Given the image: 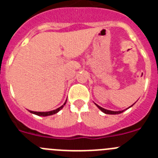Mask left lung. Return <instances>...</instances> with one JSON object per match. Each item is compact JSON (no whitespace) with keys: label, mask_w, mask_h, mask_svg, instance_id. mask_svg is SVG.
I'll return each instance as SVG.
<instances>
[{"label":"left lung","mask_w":158,"mask_h":158,"mask_svg":"<svg viewBox=\"0 0 158 158\" xmlns=\"http://www.w3.org/2000/svg\"><path fill=\"white\" fill-rule=\"evenodd\" d=\"M96 105L97 106V107H98L99 109L100 110V111H102L104 113H105V114H108V115H117V114H120V113L123 112L125 110H123V111H110V110H107V109H104V108H103V107H101L100 106L97 105V104H96ZM132 106V105H131ZM129 108V107H128Z\"/></svg>","instance_id":"1"}]
</instances>
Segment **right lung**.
I'll list each match as a JSON object with an SVG mask.
<instances>
[{"instance_id": "right-lung-1", "label": "right lung", "mask_w": 158, "mask_h": 158, "mask_svg": "<svg viewBox=\"0 0 158 158\" xmlns=\"http://www.w3.org/2000/svg\"><path fill=\"white\" fill-rule=\"evenodd\" d=\"M66 100H65V104H64L63 105L61 106V107H58V108H57V109L53 110V111H45V112H41V111H30L31 113H33V114H35V115H40V116H48V115H54V114H56V113H58L60 110L62 109V107H64V105L65 104V103H66Z\"/></svg>"}]
</instances>
